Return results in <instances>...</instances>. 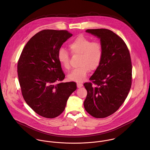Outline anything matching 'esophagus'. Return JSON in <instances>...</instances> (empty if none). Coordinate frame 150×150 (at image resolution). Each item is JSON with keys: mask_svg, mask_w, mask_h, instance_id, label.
<instances>
[{"mask_svg": "<svg viewBox=\"0 0 150 150\" xmlns=\"http://www.w3.org/2000/svg\"><path fill=\"white\" fill-rule=\"evenodd\" d=\"M83 84H81V83H77V88H81V86H83Z\"/></svg>", "mask_w": 150, "mask_h": 150, "instance_id": "34e87169", "label": "esophagus"}]
</instances>
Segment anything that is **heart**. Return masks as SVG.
Wrapping results in <instances>:
<instances>
[{
  "label": "heart",
  "mask_w": 150,
  "mask_h": 150,
  "mask_svg": "<svg viewBox=\"0 0 150 150\" xmlns=\"http://www.w3.org/2000/svg\"><path fill=\"white\" fill-rule=\"evenodd\" d=\"M69 48L72 54L80 55L79 64L80 66L73 69L67 75L70 80L77 82L83 81L92 70H96L100 64L103 54L102 44L92 40L84 36H79L69 44ZM58 60L65 69L70 67V56L64 48L58 52Z\"/></svg>",
  "instance_id": "obj_1"
}]
</instances>
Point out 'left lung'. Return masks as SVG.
Listing matches in <instances>:
<instances>
[{
    "label": "left lung",
    "mask_w": 150,
    "mask_h": 150,
    "mask_svg": "<svg viewBox=\"0 0 150 150\" xmlns=\"http://www.w3.org/2000/svg\"><path fill=\"white\" fill-rule=\"evenodd\" d=\"M99 39L103 46L102 62L89 80L84 84L87 95L86 111L98 118L114 113L126 99L132 85V62L124 41L106 29H87Z\"/></svg>",
    "instance_id": "1"
}]
</instances>
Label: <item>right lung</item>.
Returning <instances> with one entry per match:
<instances>
[{
  "instance_id": "1",
  "label": "right lung",
  "mask_w": 150,
  "mask_h": 150,
  "mask_svg": "<svg viewBox=\"0 0 150 150\" xmlns=\"http://www.w3.org/2000/svg\"><path fill=\"white\" fill-rule=\"evenodd\" d=\"M72 35L67 30H43L28 42L18 60L17 71L23 98L43 117L59 115L77 89L75 82H61L65 75L58 60V51Z\"/></svg>"
}]
</instances>
